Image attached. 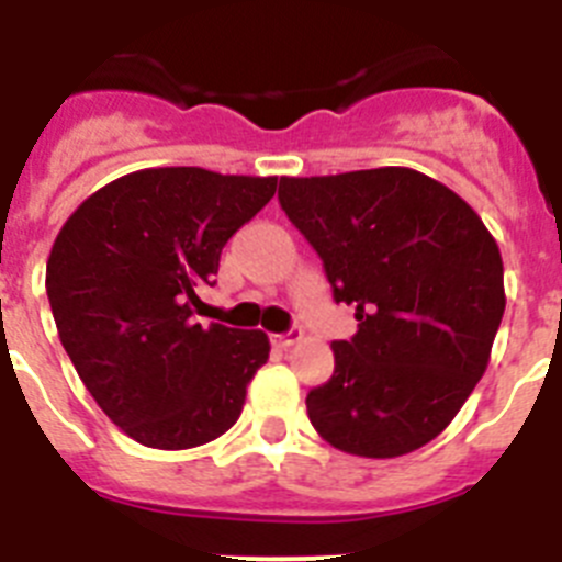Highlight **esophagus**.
<instances>
[{
    "label": "esophagus",
    "instance_id": "34e87169",
    "mask_svg": "<svg viewBox=\"0 0 562 562\" xmlns=\"http://www.w3.org/2000/svg\"><path fill=\"white\" fill-rule=\"evenodd\" d=\"M301 337H304V331H301V329L281 331V335H272V346H278V349H290L292 342H297Z\"/></svg>",
    "mask_w": 562,
    "mask_h": 562
}]
</instances>
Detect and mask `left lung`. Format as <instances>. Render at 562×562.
I'll return each mask as SVG.
<instances>
[{"label":"left lung","instance_id":"1","mask_svg":"<svg viewBox=\"0 0 562 562\" xmlns=\"http://www.w3.org/2000/svg\"><path fill=\"white\" fill-rule=\"evenodd\" d=\"M278 202L324 261L357 335L306 396L331 448L366 459L419 450L484 376L504 317V261L479 213L414 168L281 177Z\"/></svg>","mask_w":562,"mask_h":562}]
</instances>
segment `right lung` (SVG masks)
Wrapping results in <instances>:
<instances>
[{"label": "right lung", "mask_w": 562, "mask_h": 562, "mask_svg": "<svg viewBox=\"0 0 562 562\" xmlns=\"http://www.w3.org/2000/svg\"><path fill=\"white\" fill-rule=\"evenodd\" d=\"M278 177L143 168L98 188L47 258L58 337L103 414L134 441L188 450L236 425L270 357L261 329L196 324L222 247Z\"/></svg>", "instance_id": "add662e5"}]
</instances>
